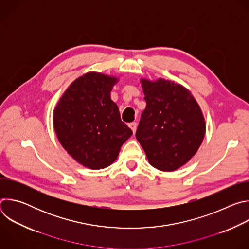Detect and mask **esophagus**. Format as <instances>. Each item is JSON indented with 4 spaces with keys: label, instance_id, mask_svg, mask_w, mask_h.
I'll use <instances>...</instances> for the list:
<instances>
[{
    "label": "esophagus",
    "instance_id": "esophagus-1",
    "mask_svg": "<svg viewBox=\"0 0 249 249\" xmlns=\"http://www.w3.org/2000/svg\"><path fill=\"white\" fill-rule=\"evenodd\" d=\"M129 127L131 128V130L133 131V133L135 134L136 133V130H137V123L136 122H132L129 124Z\"/></svg>",
    "mask_w": 249,
    "mask_h": 249
}]
</instances>
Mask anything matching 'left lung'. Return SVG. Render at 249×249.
Listing matches in <instances>:
<instances>
[{"instance_id": "1", "label": "left lung", "mask_w": 249, "mask_h": 249, "mask_svg": "<svg viewBox=\"0 0 249 249\" xmlns=\"http://www.w3.org/2000/svg\"><path fill=\"white\" fill-rule=\"evenodd\" d=\"M140 82L147 105L136 138L152 166L174 171L186 164L202 144L203 112L191 91L180 84L161 78Z\"/></svg>"}]
</instances>
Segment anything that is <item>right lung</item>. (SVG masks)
Wrapping results in <instances>:
<instances>
[{"mask_svg": "<svg viewBox=\"0 0 249 249\" xmlns=\"http://www.w3.org/2000/svg\"><path fill=\"white\" fill-rule=\"evenodd\" d=\"M119 78L88 72L77 78L53 110V126L65 151L89 169L112 164L121 146L133 135L121 121L110 92Z\"/></svg>", "mask_w": 249, "mask_h": 249, "instance_id": "add662e5", "label": "right lung"}]
</instances>
